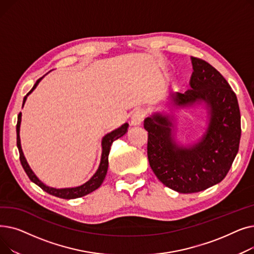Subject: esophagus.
I'll list each match as a JSON object with an SVG mask.
<instances>
[{
	"label": "esophagus",
	"mask_w": 254,
	"mask_h": 254,
	"mask_svg": "<svg viewBox=\"0 0 254 254\" xmlns=\"http://www.w3.org/2000/svg\"><path fill=\"white\" fill-rule=\"evenodd\" d=\"M145 116V111L143 109H138L136 110L131 115V119H130V125L132 127H139L142 125L143 119Z\"/></svg>",
	"instance_id": "esophagus-1"
}]
</instances>
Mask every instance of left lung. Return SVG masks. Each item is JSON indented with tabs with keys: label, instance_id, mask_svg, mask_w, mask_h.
I'll return each mask as SVG.
<instances>
[{
	"label": "left lung",
	"instance_id": "8db88e82",
	"mask_svg": "<svg viewBox=\"0 0 254 254\" xmlns=\"http://www.w3.org/2000/svg\"><path fill=\"white\" fill-rule=\"evenodd\" d=\"M191 64L190 89L171 92L167 110L154 111L144 122L152 171L163 184L180 193L202 191L222 181L241 138V115L230 84L205 61L191 58ZM197 106L206 111V127L194 141H181L179 111Z\"/></svg>",
	"mask_w": 254,
	"mask_h": 254
}]
</instances>
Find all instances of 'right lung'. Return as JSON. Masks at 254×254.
<instances>
[{
  "instance_id": "add662e5",
  "label": "right lung",
  "mask_w": 254,
  "mask_h": 254,
  "mask_svg": "<svg viewBox=\"0 0 254 254\" xmlns=\"http://www.w3.org/2000/svg\"><path fill=\"white\" fill-rule=\"evenodd\" d=\"M44 78V76L42 78H40L39 80H37V82L35 83V85L33 86V88L30 90V92L23 98V103H22V107L24 106V103L28 99L29 95L35 90V88L38 86L39 82ZM20 124H21V112L18 114V118H17V126H16V134H17V148L19 151V155H20V163L21 166L23 168V170L25 171L26 175L29 176V178L31 179L32 182H34L35 184H37L38 186H40L44 191L48 192L49 194L56 195L58 197L61 198H65V199H72V198H77V197H81L84 196L92 191H95L96 190H98L100 186L102 185L106 175H107V171H108V155H109V151H110V147L111 144L113 141H115L118 138H122L123 136H125L127 132V127H128V124L126 123L124 124L122 127H119L118 128H115L114 130L108 132L106 134L103 138H102V142H101V146H102V154H101V161H100V165L98 170L96 171L95 174L91 176V178L86 181L84 184L80 185V186H76V188H64V189H56V188H51V186L46 185L43 181L40 180L38 178V176L35 174L34 171L32 170V168L30 167L28 161L23 154L22 148H21V142H20Z\"/></svg>"
}]
</instances>
